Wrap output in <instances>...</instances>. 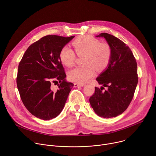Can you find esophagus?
<instances>
[{
	"label": "esophagus",
	"mask_w": 156,
	"mask_h": 156,
	"mask_svg": "<svg viewBox=\"0 0 156 156\" xmlns=\"http://www.w3.org/2000/svg\"><path fill=\"white\" fill-rule=\"evenodd\" d=\"M84 86L83 84H80V83H74V87H83Z\"/></svg>",
	"instance_id": "esophagus-1"
}]
</instances>
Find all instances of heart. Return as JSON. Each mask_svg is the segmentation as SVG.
I'll list each match as a JSON object with an SVG mask.
<instances>
[{
    "mask_svg": "<svg viewBox=\"0 0 156 156\" xmlns=\"http://www.w3.org/2000/svg\"><path fill=\"white\" fill-rule=\"evenodd\" d=\"M72 44L78 56L84 55L82 62L84 65L69 71L68 77L70 81L86 83L94 76L96 68L101 70L108 65L111 58V50L108 45L101 44L91 36L78 38ZM60 58L63 65L71 67L75 63L76 55L72 48L65 45L60 50Z\"/></svg>",
    "mask_w": 156,
    "mask_h": 156,
    "instance_id": "obj_1",
    "label": "heart"
}]
</instances>
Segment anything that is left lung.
Returning a JSON list of instances; mask_svg holds the SVG:
<instances>
[{"label":"left lung","instance_id":"left-lung-1","mask_svg":"<svg viewBox=\"0 0 156 156\" xmlns=\"http://www.w3.org/2000/svg\"><path fill=\"white\" fill-rule=\"evenodd\" d=\"M97 37H104L111 50V58L108 67L96 80L107 87L102 91L95 87L90 103L94 111L104 118L116 117L129 106L138 82L136 60L129 47L117 37L101 33Z\"/></svg>","mask_w":156,"mask_h":156}]
</instances>
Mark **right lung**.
Masks as SVG:
<instances>
[{
  "mask_svg": "<svg viewBox=\"0 0 156 156\" xmlns=\"http://www.w3.org/2000/svg\"><path fill=\"white\" fill-rule=\"evenodd\" d=\"M75 36L47 35L25 51L18 67L17 85L21 100L32 115L50 120L60 115L74 84L67 82L60 58L62 48ZM54 90L51 83L57 82Z\"/></svg>",
  "mask_w": 156,
  "mask_h": 156,
  "instance_id": "right-lung-1",
  "label": "right lung"
}]
</instances>
